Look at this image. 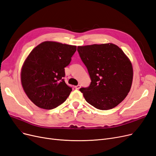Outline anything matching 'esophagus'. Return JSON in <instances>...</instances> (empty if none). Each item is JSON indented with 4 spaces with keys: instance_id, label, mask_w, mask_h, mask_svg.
Listing matches in <instances>:
<instances>
[{
    "instance_id": "1",
    "label": "esophagus",
    "mask_w": 156,
    "mask_h": 156,
    "mask_svg": "<svg viewBox=\"0 0 156 156\" xmlns=\"http://www.w3.org/2000/svg\"><path fill=\"white\" fill-rule=\"evenodd\" d=\"M75 88H76V89H77V90H79L80 88V85L78 84V85L76 86V87H75Z\"/></svg>"
}]
</instances>
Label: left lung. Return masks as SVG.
Instances as JSON below:
<instances>
[{"label": "left lung", "instance_id": "1", "mask_svg": "<svg viewBox=\"0 0 156 156\" xmlns=\"http://www.w3.org/2000/svg\"><path fill=\"white\" fill-rule=\"evenodd\" d=\"M91 83L79 90L88 103L101 110L114 108L130 92L133 79L131 62L117 46L109 43L78 46Z\"/></svg>", "mask_w": 156, "mask_h": 156}]
</instances>
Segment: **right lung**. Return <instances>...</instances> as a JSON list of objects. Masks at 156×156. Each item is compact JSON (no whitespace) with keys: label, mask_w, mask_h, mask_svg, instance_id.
Segmentation results:
<instances>
[{"label":"right lung","mask_w":156,"mask_h":156,"mask_svg":"<svg viewBox=\"0 0 156 156\" xmlns=\"http://www.w3.org/2000/svg\"><path fill=\"white\" fill-rule=\"evenodd\" d=\"M76 50V46L45 41L31 51L22 68L21 82L36 106L51 110L66 100L72 88L64 81V68Z\"/></svg>","instance_id":"right-lung-1"}]
</instances>
